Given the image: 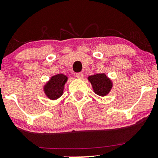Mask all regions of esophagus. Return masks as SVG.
I'll list each match as a JSON object with an SVG mask.
<instances>
[{
  "label": "esophagus",
  "instance_id": "obj_1",
  "mask_svg": "<svg viewBox=\"0 0 158 158\" xmlns=\"http://www.w3.org/2000/svg\"><path fill=\"white\" fill-rule=\"evenodd\" d=\"M76 77H77L78 79H82V78H83V73H82V72L77 73H76Z\"/></svg>",
  "mask_w": 158,
  "mask_h": 158
}]
</instances>
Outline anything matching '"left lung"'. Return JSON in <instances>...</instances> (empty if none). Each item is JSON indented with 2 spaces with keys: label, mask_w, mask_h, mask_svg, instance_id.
I'll use <instances>...</instances> for the list:
<instances>
[{
  "label": "left lung",
  "mask_w": 158,
  "mask_h": 158,
  "mask_svg": "<svg viewBox=\"0 0 158 158\" xmlns=\"http://www.w3.org/2000/svg\"><path fill=\"white\" fill-rule=\"evenodd\" d=\"M88 80L91 83L95 94L101 97L107 95L112 88L111 81L104 73H97L94 76H90Z\"/></svg>",
  "instance_id": "obj_1"
}]
</instances>
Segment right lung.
I'll use <instances>...</instances> for the list:
<instances>
[{"label": "right lung", "instance_id": "obj_1", "mask_svg": "<svg viewBox=\"0 0 158 158\" xmlns=\"http://www.w3.org/2000/svg\"><path fill=\"white\" fill-rule=\"evenodd\" d=\"M68 77L63 74L53 76L44 85V93L50 99H56L62 95L64 85Z\"/></svg>", "mask_w": 158, "mask_h": 158}]
</instances>
